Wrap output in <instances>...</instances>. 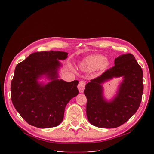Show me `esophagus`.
<instances>
[{
  "label": "esophagus",
  "instance_id": "esophagus-1",
  "mask_svg": "<svg viewBox=\"0 0 154 154\" xmlns=\"http://www.w3.org/2000/svg\"><path fill=\"white\" fill-rule=\"evenodd\" d=\"M85 82L84 81H80L79 82L78 85L79 92L80 93H83V91L85 89Z\"/></svg>",
  "mask_w": 154,
  "mask_h": 154
}]
</instances>
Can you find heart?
Wrapping results in <instances>:
<instances>
[{
  "label": "heart",
  "mask_w": 154,
  "mask_h": 154,
  "mask_svg": "<svg viewBox=\"0 0 154 154\" xmlns=\"http://www.w3.org/2000/svg\"><path fill=\"white\" fill-rule=\"evenodd\" d=\"M110 60L105 58L104 56L100 54H95L88 56L83 59L79 66L84 71L91 72L98 69L100 72H103L110 66Z\"/></svg>",
  "instance_id": "b5f03b06"
}]
</instances>
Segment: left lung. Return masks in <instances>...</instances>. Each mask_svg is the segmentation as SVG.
Returning <instances> with one entry per match:
<instances>
[{
	"mask_svg": "<svg viewBox=\"0 0 154 154\" xmlns=\"http://www.w3.org/2000/svg\"><path fill=\"white\" fill-rule=\"evenodd\" d=\"M115 66L86 84L84 94L86 113L89 123L99 128H113L124 124L136 112L143 92V71L130 53L120 55ZM122 77L116 94L110 100L104 96L103 84Z\"/></svg>",
	"mask_w": 154,
	"mask_h": 154,
	"instance_id": "1",
	"label": "left lung"
}]
</instances>
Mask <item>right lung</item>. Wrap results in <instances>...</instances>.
Returning <instances> with one entry per match:
<instances>
[{
    "mask_svg": "<svg viewBox=\"0 0 154 154\" xmlns=\"http://www.w3.org/2000/svg\"><path fill=\"white\" fill-rule=\"evenodd\" d=\"M67 55L62 51L36 52L16 66L11 101L28 124L40 128L57 127L63 121L69 101L78 94V80L59 79L62 66L60 60H66Z\"/></svg>",
    "mask_w": 154,
    "mask_h": 154,
    "instance_id": "right-lung-1",
    "label": "right lung"
}]
</instances>
